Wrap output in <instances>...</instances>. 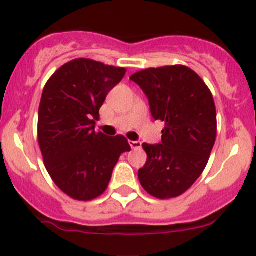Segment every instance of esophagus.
I'll return each instance as SVG.
<instances>
[{
    "instance_id": "1",
    "label": "esophagus",
    "mask_w": 256,
    "mask_h": 256,
    "mask_svg": "<svg viewBox=\"0 0 256 256\" xmlns=\"http://www.w3.org/2000/svg\"><path fill=\"white\" fill-rule=\"evenodd\" d=\"M130 148H132L133 150L142 148V144L140 141H130Z\"/></svg>"
}]
</instances>
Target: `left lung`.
Segmentation results:
<instances>
[{"label": "left lung", "instance_id": "left-lung-1", "mask_svg": "<svg viewBox=\"0 0 256 256\" xmlns=\"http://www.w3.org/2000/svg\"><path fill=\"white\" fill-rule=\"evenodd\" d=\"M146 94L155 120L165 123L162 144H144L141 186L160 200L178 198L204 172L216 138V110L209 87L184 65L148 68L130 78Z\"/></svg>", "mask_w": 256, "mask_h": 256}]
</instances>
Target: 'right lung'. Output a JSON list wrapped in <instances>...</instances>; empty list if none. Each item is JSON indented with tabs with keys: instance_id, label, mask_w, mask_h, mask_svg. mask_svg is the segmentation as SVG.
Returning <instances> with one entry per match:
<instances>
[{
	"instance_id": "1",
	"label": "right lung",
	"mask_w": 256,
	"mask_h": 256,
	"mask_svg": "<svg viewBox=\"0 0 256 256\" xmlns=\"http://www.w3.org/2000/svg\"><path fill=\"white\" fill-rule=\"evenodd\" d=\"M126 68L74 58L47 80L38 110V144L50 177L78 201L106 191L112 169L130 150L124 136L94 130L106 96L126 76Z\"/></svg>"
}]
</instances>
